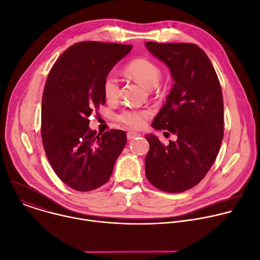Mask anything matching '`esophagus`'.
Wrapping results in <instances>:
<instances>
[{
  "label": "esophagus",
  "instance_id": "obj_1",
  "mask_svg": "<svg viewBox=\"0 0 260 260\" xmlns=\"http://www.w3.org/2000/svg\"><path fill=\"white\" fill-rule=\"evenodd\" d=\"M140 135L138 134V133H136V132H127V134H126V137H127V140H134L135 138H137V137H139Z\"/></svg>",
  "mask_w": 260,
  "mask_h": 260
}]
</instances>
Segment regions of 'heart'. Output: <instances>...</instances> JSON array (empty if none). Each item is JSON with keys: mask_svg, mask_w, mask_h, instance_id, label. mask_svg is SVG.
Segmentation results:
<instances>
[{"mask_svg": "<svg viewBox=\"0 0 260 260\" xmlns=\"http://www.w3.org/2000/svg\"><path fill=\"white\" fill-rule=\"evenodd\" d=\"M125 72L136 81L149 89H155L159 84L161 71L158 64L150 59L140 57L132 60L126 67ZM103 93L108 102H114L119 96L118 79L113 74H108L103 82ZM151 115L149 110L126 109L118 115V120L132 128H141L145 120Z\"/></svg>", "mask_w": 260, "mask_h": 260, "instance_id": "heart-1", "label": "heart"}]
</instances>
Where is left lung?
Returning <instances> with one entry per match:
<instances>
[{
  "label": "left lung",
  "instance_id": "left-lung-1",
  "mask_svg": "<svg viewBox=\"0 0 260 260\" xmlns=\"http://www.w3.org/2000/svg\"><path fill=\"white\" fill-rule=\"evenodd\" d=\"M145 45L169 67L175 81L152 126L177 136L165 146L156 136L145 135L150 146L146 177L161 191L183 192L202 181L219 152L224 123L220 82L211 60L196 44Z\"/></svg>",
  "mask_w": 260,
  "mask_h": 260
}]
</instances>
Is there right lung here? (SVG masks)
Segmentation results:
<instances>
[{"mask_svg":"<svg viewBox=\"0 0 260 260\" xmlns=\"http://www.w3.org/2000/svg\"><path fill=\"white\" fill-rule=\"evenodd\" d=\"M132 45L95 41L69 47L51 68L42 96L41 137L57 177L77 191L96 189L112 174L126 134H96L89 116L106 103L103 82Z\"/></svg>","mask_w":260,"mask_h":260,"instance_id":"right-lung-1","label":"right lung"}]
</instances>
